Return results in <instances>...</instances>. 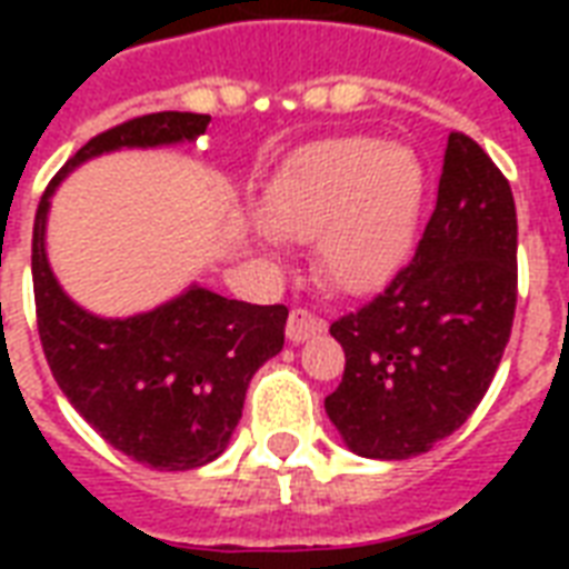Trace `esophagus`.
Here are the masks:
<instances>
[{"instance_id":"1","label":"esophagus","mask_w":569,"mask_h":569,"mask_svg":"<svg viewBox=\"0 0 569 569\" xmlns=\"http://www.w3.org/2000/svg\"><path fill=\"white\" fill-rule=\"evenodd\" d=\"M316 337V319L307 310H292L289 321H286V339L292 342H303V339Z\"/></svg>"}]
</instances>
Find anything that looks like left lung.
Masks as SVG:
<instances>
[{"instance_id":"left-lung-1","label":"left lung","mask_w":569,"mask_h":569,"mask_svg":"<svg viewBox=\"0 0 569 569\" xmlns=\"http://www.w3.org/2000/svg\"><path fill=\"white\" fill-rule=\"evenodd\" d=\"M206 114L159 111L100 132L52 177L31 232V283L47 363L76 413L138 463L186 472L221 458L259 366L283 348L286 307L227 301L191 283L127 319H102L64 292L47 257L58 186L114 150H150L203 136Z\"/></svg>"}]
</instances>
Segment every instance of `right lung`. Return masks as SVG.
<instances>
[{
    "instance_id": "right-lung-1",
    "label": "right lung",
    "mask_w": 569,
    "mask_h": 569,
    "mask_svg": "<svg viewBox=\"0 0 569 569\" xmlns=\"http://www.w3.org/2000/svg\"><path fill=\"white\" fill-rule=\"evenodd\" d=\"M513 307L511 189L472 138L455 136L413 259L330 325L346 375L325 410L348 449L405 460L458 431L493 380Z\"/></svg>"
}]
</instances>
